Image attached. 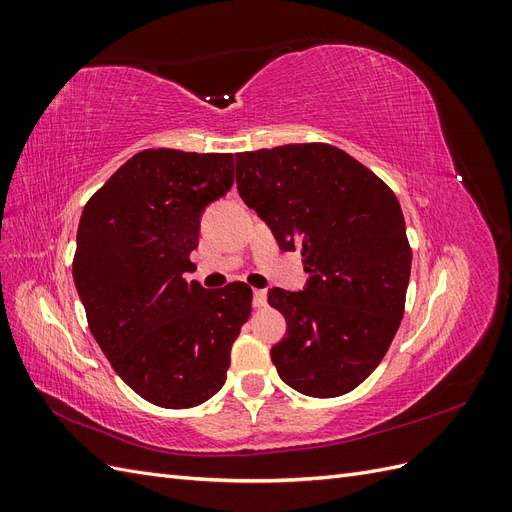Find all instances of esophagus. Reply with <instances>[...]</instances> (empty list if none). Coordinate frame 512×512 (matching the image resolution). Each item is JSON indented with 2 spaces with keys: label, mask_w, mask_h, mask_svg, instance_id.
I'll use <instances>...</instances> for the list:
<instances>
[{
  "label": "esophagus",
  "mask_w": 512,
  "mask_h": 512,
  "mask_svg": "<svg viewBox=\"0 0 512 512\" xmlns=\"http://www.w3.org/2000/svg\"><path fill=\"white\" fill-rule=\"evenodd\" d=\"M267 305V290H254V307Z\"/></svg>",
  "instance_id": "obj_1"
}]
</instances>
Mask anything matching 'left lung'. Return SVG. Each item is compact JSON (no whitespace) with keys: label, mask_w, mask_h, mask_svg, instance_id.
Here are the masks:
<instances>
[{"label":"left lung","mask_w":512,"mask_h":512,"mask_svg":"<svg viewBox=\"0 0 512 512\" xmlns=\"http://www.w3.org/2000/svg\"><path fill=\"white\" fill-rule=\"evenodd\" d=\"M237 188L284 252L301 250L307 286L269 290L288 331L271 348L280 378L309 397L356 389L404 318L412 250L393 190L327 143L237 153Z\"/></svg>","instance_id":"left-lung-1"}]
</instances>
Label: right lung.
Here are the masks:
<instances>
[{
    "instance_id": "add662e5",
    "label": "right lung",
    "mask_w": 512,
    "mask_h": 512,
    "mask_svg": "<svg viewBox=\"0 0 512 512\" xmlns=\"http://www.w3.org/2000/svg\"><path fill=\"white\" fill-rule=\"evenodd\" d=\"M235 181L232 153L145 149L87 200L72 275L87 324L119 378L181 410L218 393L252 288L185 282L200 215Z\"/></svg>"
}]
</instances>
